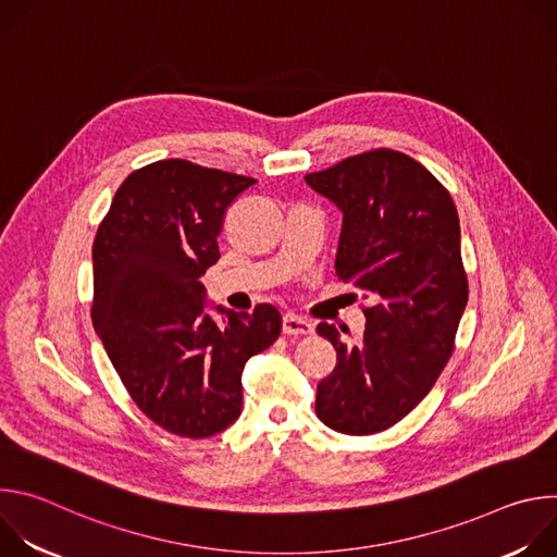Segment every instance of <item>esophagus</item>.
Wrapping results in <instances>:
<instances>
[{
	"instance_id": "34e87169",
	"label": "esophagus",
	"mask_w": 557,
	"mask_h": 557,
	"mask_svg": "<svg viewBox=\"0 0 557 557\" xmlns=\"http://www.w3.org/2000/svg\"><path fill=\"white\" fill-rule=\"evenodd\" d=\"M282 329L286 335H310L312 333V324L308 320H304V317H297L293 312L284 314Z\"/></svg>"
}]
</instances>
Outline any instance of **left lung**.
<instances>
[{"label": "left lung", "instance_id": "left-lung-1", "mask_svg": "<svg viewBox=\"0 0 557 557\" xmlns=\"http://www.w3.org/2000/svg\"><path fill=\"white\" fill-rule=\"evenodd\" d=\"M306 185L342 211L335 271L370 299L359 339L317 326L337 366L317 383L314 412L335 432L374 434L425 399L454 350L467 306L458 213L449 191L394 149L350 156Z\"/></svg>", "mask_w": 557, "mask_h": 557}]
</instances>
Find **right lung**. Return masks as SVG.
<instances>
[{"mask_svg":"<svg viewBox=\"0 0 557 557\" xmlns=\"http://www.w3.org/2000/svg\"><path fill=\"white\" fill-rule=\"evenodd\" d=\"M253 178L181 158L132 172L95 247L92 324L140 412L185 438H207L243 412L245 363L282 333L271 304L207 310L200 277L220 258L224 213Z\"/></svg>","mask_w":557,"mask_h":557,"instance_id":"add662e5","label":"right lung"}]
</instances>
